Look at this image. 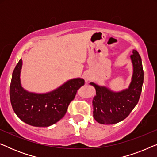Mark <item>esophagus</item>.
Listing matches in <instances>:
<instances>
[{"mask_svg": "<svg viewBox=\"0 0 157 157\" xmlns=\"http://www.w3.org/2000/svg\"><path fill=\"white\" fill-rule=\"evenodd\" d=\"M84 78H85V81H88L91 80V79H92V76H91V75H90V74H86L85 76H84Z\"/></svg>", "mask_w": 157, "mask_h": 157, "instance_id": "1", "label": "esophagus"}]
</instances>
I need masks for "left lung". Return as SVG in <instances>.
Wrapping results in <instances>:
<instances>
[{
    "mask_svg": "<svg viewBox=\"0 0 157 157\" xmlns=\"http://www.w3.org/2000/svg\"><path fill=\"white\" fill-rule=\"evenodd\" d=\"M131 59L134 68L132 82L127 89L113 92L105 86L90 83L96 89L93 100L94 118L98 123L114 124L129 115L140 98L144 82V71L140 55L133 50Z\"/></svg>",
    "mask_w": 157,
    "mask_h": 157,
    "instance_id": "left-lung-1",
    "label": "left lung"
}]
</instances>
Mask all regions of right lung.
Here are the masks:
<instances>
[{
	"label": "right lung",
	"instance_id": "add662e5",
	"mask_svg": "<svg viewBox=\"0 0 157 157\" xmlns=\"http://www.w3.org/2000/svg\"><path fill=\"white\" fill-rule=\"evenodd\" d=\"M21 68L22 59H20L12 74L10 103L14 112L21 120L37 127H46L61 119L77 91L85 83L83 78H74L49 93H31L21 86Z\"/></svg>",
	"mask_w": 157,
	"mask_h": 157
}]
</instances>
